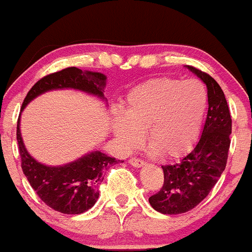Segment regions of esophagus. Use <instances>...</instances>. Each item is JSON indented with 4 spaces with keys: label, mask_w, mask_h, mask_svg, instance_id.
<instances>
[{
    "label": "esophagus",
    "mask_w": 252,
    "mask_h": 252,
    "mask_svg": "<svg viewBox=\"0 0 252 252\" xmlns=\"http://www.w3.org/2000/svg\"><path fill=\"white\" fill-rule=\"evenodd\" d=\"M128 163L131 164L132 166H134V168H140V166H143L144 164V160L139 159V158H131V159L128 160Z\"/></svg>",
    "instance_id": "34e87169"
}]
</instances>
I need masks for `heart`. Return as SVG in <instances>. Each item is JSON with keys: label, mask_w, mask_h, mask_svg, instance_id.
Here are the masks:
<instances>
[{"label": "heart", "mask_w": 252, "mask_h": 252, "mask_svg": "<svg viewBox=\"0 0 252 252\" xmlns=\"http://www.w3.org/2000/svg\"><path fill=\"white\" fill-rule=\"evenodd\" d=\"M208 103L200 81L152 78L132 88L123 103V117H115L112 131L125 150H133L145 131L154 152L165 159L180 158L193 146Z\"/></svg>", "instance_id": "heart-1"}]
</instances>
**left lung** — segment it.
<instances>
[{
	"label": "left lung",
	"instance_id": "1",
	"mask_svg": "<svg viewBox=\"0 0 252 252\" xmlns=\"http://www.w3.org/2000/svg\"><path fill=\"white\" fill-rule=\"evenodd\" d=\"M188 69L207 87L208 112L201 137L179 163L163 165L164 183L149 197L154 210L163 214H181L193 210L210 194L227 162L232 119L220 86L196 67Z\"/></svg>",
	"mask_w": 252,
	"mask_h": 252
}]
</instances>
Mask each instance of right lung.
I'll use <instances>...</instances> for the list:
<instances>
[{"instance_id":"right-lung-1","label":"right lung","mask_w":252,"mask_h":252,"mask_svg":"<svg viewBox=\"0 0 252 252\" xmlns=\"http://www.w3.org/2000/svg\"><path fill=\"white\" fill-rule=\"evenodd\" d=\"M106 81L107 77L101 72L66 67L36 82L25 97L21 112L36 96L57 89L80 90L107 101L103 95ZM20 117L16 139L22 171L31 187L49 207L61 213L81 214L90 210L98 199V187L103 181L104 171L119 160L101 151H92L64 165H45L28 154L20 132Z\"/></svg>"}]
</instances>
